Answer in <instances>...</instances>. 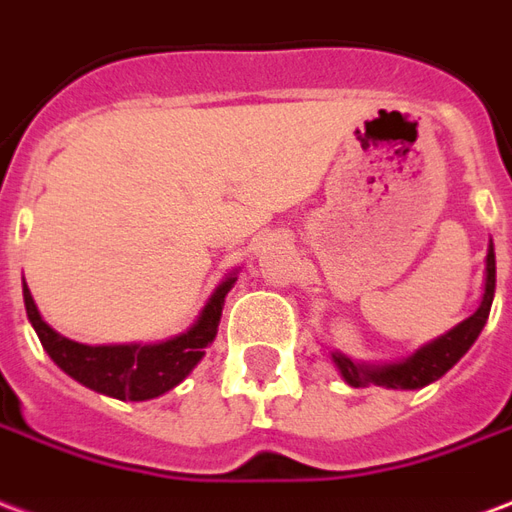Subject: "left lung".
<instances>
[{"label":"left lung","mask_w":512,"mask_h":512,"mask_svg":"<svg viewBox=\"0 0 512 512\" xmlns=\"http://www.w3.org/2000/svg\"><path fill=\"white\" fill-rule=\"evenodd\" d=\"M494 289H496V256H494V242H488V256H486V289H483V300L469 319L461 324H455L453 330L445 335H439L436 341L420 346L412 357H406L401 363H387V365H365L354 363L346 354L333 352L335 368L341 371L343 382L352 384V387H390V390H420L425 384L436 382L453 368L461 357H464L472 343L477 341V335L483 333V327L488 322V313H491V302H494Z\"/></svg>","instance_id":"8db88e82"}]
</instances>
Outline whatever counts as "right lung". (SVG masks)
Masks as SVG:
<instances>
[{"label":"right lung","mask_w":512,"mask_h":512,"mask_svg":"<svg viewBox=\"0 0 512 512\" xmlns=\"http://www.w3.org/2000/svg\"><path fill=\"white\" fill-rule=\"evenodd\" d=\"M237 272L212 292V297L199 313L196 324L182 335H174L160 343H111V346H87L59 335L54 327L43 322L32 292L24 281L26 316L35 327L37 338L54 363L95 393L111 395L119 401H149L174 390L185 376L199 365L204 349L215 341L223 313V302Z\"/></svg>","instance_id":"obj_1"}]
</instances>
